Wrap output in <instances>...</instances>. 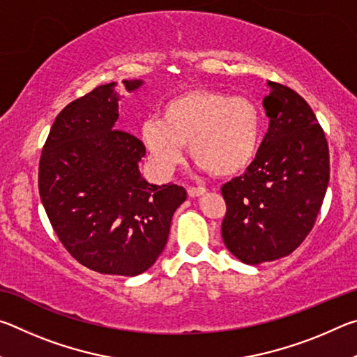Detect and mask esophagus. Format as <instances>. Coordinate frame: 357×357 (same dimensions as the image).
Masks as SVG:
<instances>
[{"instance_id":"esophagus-1","label":"esophagus","mask_w":357,"mask_h":357,"mask_svg":"<svg viewBox=\"0 0 357 357\" xmlns=\"http://www.w3.org/2000/svg\"><path fill=\"white\" fill-rule=\"evenodd\" d=\"M204 192H206L204 187H187V193H189V197H200Z\"/></svg>"}]
</instances>
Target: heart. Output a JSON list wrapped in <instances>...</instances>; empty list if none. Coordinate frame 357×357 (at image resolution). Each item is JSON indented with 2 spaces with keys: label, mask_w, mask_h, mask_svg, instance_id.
<instances>
[{
  "label": "heart",
  "mask_w": 357,
  "mask_h": 357,
  "mask_svg": "<svg viewBox=\"0 0 357 357\" xmlns=\"http://www.w3.org/2000/svg\"><path fill=\"white\" fill-rule=\"evenodd\" d=\"M263 118L255 102L219 89H192L168 99L160 118L146 119L142 142L162 170H173L190 154L203 170L234 176L255 160Z\"/></svg>",
  "instance_id": "1"
}]
</instances>
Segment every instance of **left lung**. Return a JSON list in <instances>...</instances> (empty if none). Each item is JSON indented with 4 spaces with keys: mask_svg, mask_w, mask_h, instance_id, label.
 Instances as JSON below:
<instances>
[{
    "mask_svg": "<svg viewBox=\"0 0 357 357\" xmlns=\"http://www.w3.org/2000/svg\"><path fill=\"white\" fill-rule=\"evenodd\" d=\"M269 118L255 160L222 185V238L245 264L287 257L312 231L329 183V148L310 105L285 84L268 82Z\"/></svg>",
    "mask_w": 357,
    "mask_h": 357,
    "instance_id": "8db88e82",
    "label": "left lung"
}]
</instances>
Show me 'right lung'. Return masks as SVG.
Returning a JSON list of instances; mask_svg holds the SVG:
<instances>
[{
    "label": "right lung",
    "instance_id": "right-lung-1",
    "mask_svg": "<svg viewBox=\"0 0 357 357\" xmlns=\"http://www.w3.org/2000/svg\"><path fill=\"white\" fill-rule=\"evenodd\" d=\"M140 80L124 82L135 89ZM118 83L66 105L39 160V195L58 239L78 263L100 274L138 275L167 244L183 185L142 178L143 142L116 129Z\"/></svg>",
    "mask_w": 357,
    "mask_h": 357
}]
</instances>
